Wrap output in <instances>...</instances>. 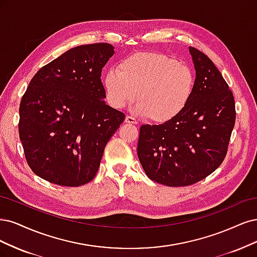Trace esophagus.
<instances>
[{
	"mask_svg": "<svg viewBox=\"0 0 257 257\" xmlns=\"http://www.w3.org/2000/svg\"><path fill=\"white\" fill-rule=\"evenodd\" d=\"M125 122L126 123H131V125H137V123H138V121L132 116H126Z\"/></svg>",
	"mask_w": 257,
	"mask_h": 257,
	"instance_id": "esophagus-1",
	"label": "esophagus"
}]
</instances>
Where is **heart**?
Instances as JSON below:
<instances>
[{
	"instance_id": "obj_1",
	"label": "heart",
	"mask_w": 257,
	"mask_h": 257,
	"mask_svg": "<svg viewBox=\"0 0 257 257\" xmlns=\"http://www.w3.org/2000/svg\"><path fill=\"white\" fill-rule=\"evenodd\" d=\"M106 102L120 110L137 98L138 113L154 122H167L183 112L195 87L193 70L159 52H137L122 59L116 72L102 78Z\"/></svg>"
}]
</instances>
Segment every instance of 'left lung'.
Masks as SVG:
<instances>
[{
    "mask_svg": "<svg viewBox=\"0 0 257 257\" xmlns=\"http://www.w3.org/2000/svg\"><path fill=\"white\" fill-rule=\"evenodd\" d=\"M195 87L186 109L160 125H142L138 157L146 175L169 187L193 185L217 170L235 125L234 96L212 61L189 48Z\"/></svg>",
    "mask_w": 257,
    "mask_h": 257,
    "instance_id": "8db88e82",
    "label": "left lung"
}]
</instances>
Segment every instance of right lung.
Here are the masks:
<instances>
[{
  "mask_svg": "<svg viewBox=\"0 0 257 257\" xmlns=\"http://www.w3.org/2000/svg\"><path fill=\"white\" fill-rule=\"evenodd\" d=\"M110 44L74 47L40 68L19 109L28 164L49 183L78 187L97 174L104 147L125 119L104 101L101 70Z\"/></svg>",
  "mask_w": 257,
  "mask_h": 257,
  "instance_id": "obj_1",
  "label": "right lung"
}]
</instances>
